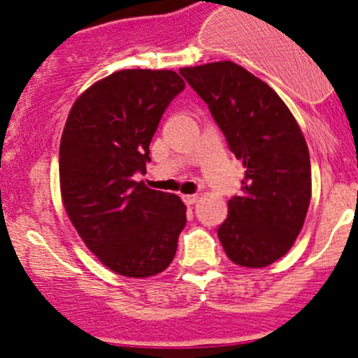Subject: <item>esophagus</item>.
I'll list each match as a JSON object with an SVG mask.
<instances>
[{
    "label": "esophagus",
    "mask_w": 358,
    "mask_h": 358,
    "mask_svg": "<svg viewBox=\"0 0 358 358\" xmlns=\"http://www.w3.org/2000/svg\"><path fill=\"white\" fill-rule=\"evenodd\" d=\"M182 199H183V202H185L187 206H192V204H196L197 201H199V196L192 194V196H182Z\"/></svg>",
    "instance_id": "1"
}]
</instances>
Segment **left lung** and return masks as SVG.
<instances>
[{"mask_svg":"<svg viewBox=\"0 0 358 358\" xmlns=\"http://www.w3.org/2000/svg\"><path fill=\"white\" fill-rule=\"evenodd\" d=\"M180 74L208 103L246 168L243 194L229 201V216L218 229L220 243L236 265H272L292 248L308 213L312 171L305 136L282 99L237 64L183 67Z\"/></svg>","mask_w":358,"mask_h":358,"instance_id":"obj_1","label":"left lung"}]
</instances>
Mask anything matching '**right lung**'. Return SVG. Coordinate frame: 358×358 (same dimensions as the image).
Returning a JSON list of instances; mask_svg holds the SVG:
<instances>
[{
    "instance_id": "1",
    "label": "right lung",
    "mask_w": 358,
    "mask_h": 358,
    "mask_svg": "<svg viewBox=\"0 0 358 358\" xmlns=\"http://www.w3.org/2000/svg\"><path fill=\"white\" fill-rule=\"evenodd\" d=\"M185 88L175 71L124 69L76 99L60 138V194L69 220L102 265L122 277L164 272L187 208L135 182L145 173L162 112Z\"/></svg>"
}]
</instances>
